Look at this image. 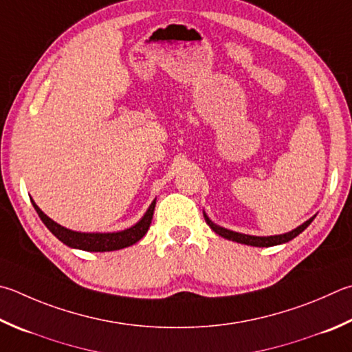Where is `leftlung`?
Listing matches in <instances>:
<instances>
[{"label": "left lung", "instance_id": "8db88e82", "mask_svg": "<svg viewBox=\"0 0 352 352\" xmlns=\"http://www.w3.org/2000/svg\"><path fill=\"white\" fill-rule=\"evenodd\" d=\"M203 215H204V220L209 225V228L212 229L215 234L221 235L223 239H228V240H232V241H237L241 243V245H248V246H257V248H270V246H277V245H283V243H287L292 239H296L298 234H302L306 228H308L312 220L316 219L314 217H311L309 220H306L303 225L297 226L296 229H292V231L286 232V234H280V235H270V237H257V235H248V234H240V232H235L231 231V229H226V228H221L219 225H215V223L209 219L208 214L203 210Z\"/></svg>", "mask_w": 352, "mask_h": 352}]
</instances>
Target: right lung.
Here are the masks:
<instances>
[{"mask_svg": "<svg viewBox=\"0 0 352 352\" xmlns=\"http://www.w3.org/2000/svg\"><path fill=\"white\" fill-rule=\"evenodd\" d=\"M30 201L34 204L36 214L40 215V219L44 225H46V228L55 235L56 239L65 243L66 246L74 248V249H81V251H87V252H109V251H118V249L132 246L133 243H137L138 240H142L144 237V234L148 232V229L151 226L157 198L151 203L148 210H146L144 215L135 223V225L117 232L72 231V229H67L65 226L58 225V223L54 221L52 219H49V217L36 206V203L34 200Z\"/></svg>", "mask_w": 352, "mask_h": 352, "instance_id": "add662e5", "label": "right lung"}]
</instances>
